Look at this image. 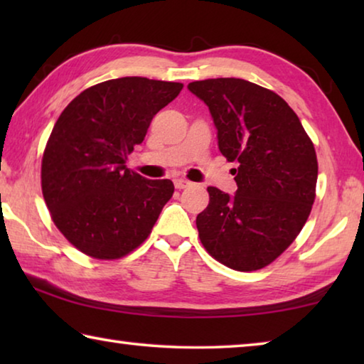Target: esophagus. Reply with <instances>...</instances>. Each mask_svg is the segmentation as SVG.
I'll use <instances>...</instances> for the list:
<instances>
[{
	"label": "esophagus",
	"instance_id": "obj_1",
	"mask_svg": "<svg viewBox=\"0 0 364 364\" xmlns=\"http://www.w3.org/2000/svg\"><path fill=\"white\" fill-rule=\"evenodd\" d=\"M191 181H188V180H183V178H180V180H175V188L176 189H184V188H189L191 186Z\"/></svg>",
	"mask_w": 364,
	"mask_h": 364
}]
</instances>
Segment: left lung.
Returning <instances> with one entry per match:
<instances>
[{"instance_id":"left-lung-1","label":"left lung","mask_w":364,"mask_h":364,"mask_svg":"<svg viewBox=\"0 0 364 364\" xmlns=\"http://www.w3.org/2000/svg\"><path fill=\"white\" fill-rule=\"evenodd\" d=\"M188 90L210 110L220 152L239 162L236 194L207 188L210 202L196 218L200 242L228 268L260 269L294 242L311 212L315 147L297 114L263 86L208 78Z\"/></svg>"}]
</instances>
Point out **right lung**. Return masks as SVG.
Masks as SVG:
<instances>
[{
    "mask_svg": "<svg viewBox=\"0 0 364 364\" xmlns=\"http://www.w3.org/2000/svg\"><path fill=\"white\" fill-rule=\"evenodd\" d=\"M181 90L144 77L107 80L59 115L43 154L41 189L54 225L80 252L114 260L149 236L175 186L134 173L127 160Z\"/></svg>",
    "mask_w": 364,
    "mask_h": 364,
    "instance_id": "obj_1",
    "label": "right lung"
}]
</instances>
